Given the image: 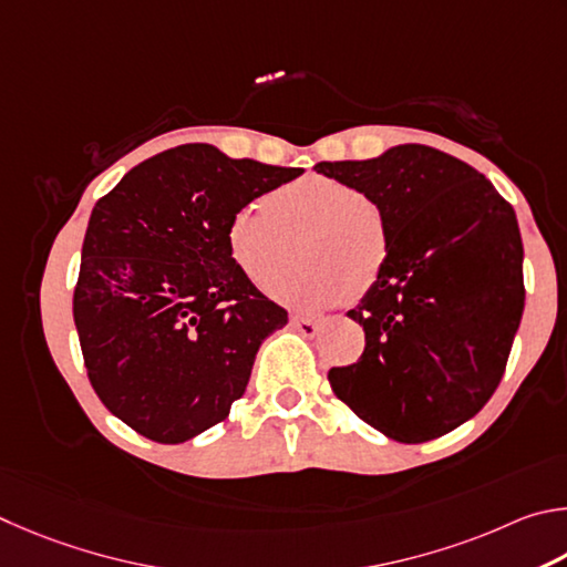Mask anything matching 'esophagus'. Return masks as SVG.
Here are the masks:
<instances>
[{
	"label": "esophagus",
	"instance_id": "1",
	"mask_svg": "<svg viewBox=\"0 0 567 567\" xmlns=\"http://www.w3.org/2000/svg\"><path fill=\"white\" fill-rule=\"evenodd\" d=\"M291 326L296 331H299L301 336H316L319 333V329H321V321L319 319H311V316H293L291 319Z\"/></svg>",
	"mask_w": 567,
	"mask_h": 567
}]
</instances>
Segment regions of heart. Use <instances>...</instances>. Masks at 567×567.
<instances>
[{"label":"heart","mask_w":567,"mask_h":567,"mask_svg":"<svg viewBox=\"0 0 567 567\" xmlns=\"http://www.w3.org/2000/svg\"><path fill=\"white\" fill-rule=\"evenodd\" d=\"M310 266L280 278L295 262V244ZM226 248L248 281L293 309H321L365 293L389 258L381 208L339 178L311 174L254 198L226 226Z\"/></svg>","instance_id":"1"}]
</instances>
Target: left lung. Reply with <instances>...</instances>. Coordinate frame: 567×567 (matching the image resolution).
<instances>
[{
	"label": "left lung",
	"mask_w": 567,
	"mask_h": 567,
	"mask_svg": "<svg viewBox=\"0 0 567 567\" xmlns=\"http://www.w3.org/2000/svg\"><path fill=\"white\" fill-rule=\"evenodd\" d=\"M316 172L359 188L389 226L379 281L349 311L365 349L329 371L331 389L393 441L441 439L491 401L520 326L513 206L473 166L423 144Z\"/></svg>",
	"instance_id": "1"
}]
</instances>
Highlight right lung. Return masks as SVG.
Returning <instances> with one entry per match:
<instances>
[{
  "label": "right lung",
  "instance_id": "1",
  "mask_svg": "<svg viewBox=\"0 0 567 567\" xmlns=\"http://www.w3.org/2000/svg\"><path fill=\"white\" fill-rule=\"evenodd\" d=\"M303 168L184 144L134 166L89 218L74 289L86 375L128 429L184 443L221 423L289 313L238 271L226 226Z\"/></svg>",
  "mask_w": 567,
  "mask_h": 567
}]
</instances>
